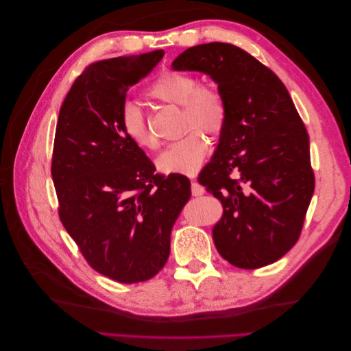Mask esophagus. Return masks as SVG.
Instances as JSON below:
<instances>
[{
	"label": "esophagus",
	"mask_w": 351,
	"mask_h": 351,
	"mask_svg": "<svg viewBox=\"0 0 351 351\" xmlns=\"http://www.w3.org/2000/svg\"><path fill=\"white\" fill-rule=\"evenodd\" d=\"M204 193H205V189L202 187V186L196 182V180H192V195H193V196H202Z\"/></svg>",
	"instance_id": "obj_1"
}]
</instances>
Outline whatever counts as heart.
<instances>
[{"label": "heart", "mask_w": 351, "mask_h": 351, "mask_svg": "<svg viewBox=\"0 0 351 351\" xmlns=\"http://www.w3.org/2000/svg\"><path fill=\"white\" fill-rule=\"evenodd\" d=\"M147 95L159 102L182 108L180 139L169 143L156 158V167L165 174H195L204 162L209 137H219L227 124V104L218 88L197 83L192 74L167 70L154 80ZM124 134L142 149H155L158 142L151 133L142 108L133 101H125L120 111Z\"/></svg>", "instance_id": "b5f03b06"}]
</instances>
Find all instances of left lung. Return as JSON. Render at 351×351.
I'll use <instances>...</instances> for the list:
<instances>
[{
    "label": "left lung",
    "mask_w": 351,
    "mask_h": 351,
    "mask_svg": "<svg viewBox=\"0 0 351 351\" xmlns=\"http://www.w3.org/2000/svg\"><path fill=\"white\" fill-rule=\"evenodd\" d=\"M171 67L218 83L227 124L197 182L222 205L212 230L218 253L241 269L281 259L300 237L315 190L309 134L277 74L244 49L210 42Z\"/></svg>",
    "instance_id": "1"
}]
</instances>
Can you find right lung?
Returning <instances> with one entry per match:
<instances>
[{
    "mask_svg": "<svg viewBox=\"0 0 351 351\" xmlns=\"http://www.w3.org/2000/svg\"><path fill=\"white\" fill-rule=\"evenodd\" d=\"M162 57L156 49L92 62L74 80L56 130L51 174L60 221L89 267L123 284L162 269L190 197L189 178L155 173L120 123L127 90Z\"/></svg>",
    "mask_w": 351,
    "mask_h": 351,
    "instance_id": "add662e5",
    "label": "right lung"
}]
</instances>
